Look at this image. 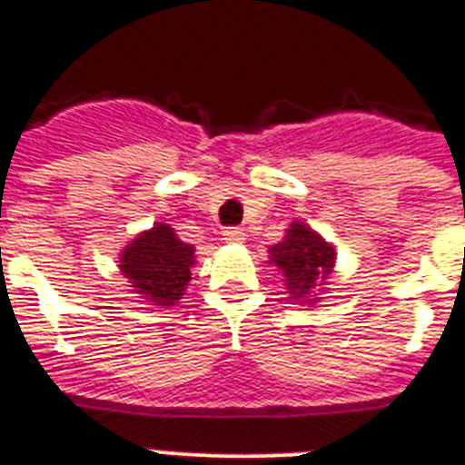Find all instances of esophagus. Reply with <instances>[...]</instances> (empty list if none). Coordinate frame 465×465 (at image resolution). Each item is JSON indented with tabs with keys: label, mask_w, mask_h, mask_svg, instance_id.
Wrapping results in <instances>:
<instances>
[{
	"label": "esophagus",
	"mask_w": 465,
	"mask_h": 465,
	"mask_svg": "<svg viewBox=\"0 0 465 465\" xmlns=\"http://www.w3.org/2000/svg\"><path fill=\"white\" fill-rule=\"evenodd\" d=\"M224 241L226 243H243L246 241V232L241 226H229V229H224Z\"/></svg>",
	"instance_id": "obj_1"
}]
</instances>
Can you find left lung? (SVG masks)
<instances>
[{"mask_svg":"<svg viewBox=\"0 0 465 465\" xmlns=\"http://www.w3.org/2000/svg\"><path fill=\"white\" fill-rule=\"evenodd\" d=\"M284 275L294 302L316 304V287L325 284L335 265V248L302 222H292L280 243L270 248V261Z\"/></svg>","mask_w":465,"mask_h":465,"instance_id":"obj_1","label":"left lung"}]
</instances>
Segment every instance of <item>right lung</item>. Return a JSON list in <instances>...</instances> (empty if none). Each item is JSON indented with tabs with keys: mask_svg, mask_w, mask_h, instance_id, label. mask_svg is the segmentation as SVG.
Listing matches in <instances>:
<instances>
[{
	"mask_svg": "<svg viewBox=\"0 0 465 465\" xmlns=\"http://www.w3.org/2000/svg\"><path fill=\"white\" fill-rule=\"evenodd\" d=\"M118 262L134 294H142V299L156 306H173L190 282L195 248L183 243L171 226L156 222L123 248Z\"/></svg>",
	"mask_w": 465,
	"mask_h": 465,
	"instance_id": "obj_1",
	"label": "right lung"
}]
</instances>
